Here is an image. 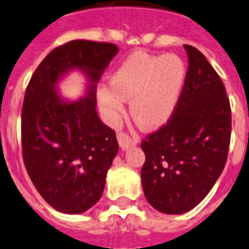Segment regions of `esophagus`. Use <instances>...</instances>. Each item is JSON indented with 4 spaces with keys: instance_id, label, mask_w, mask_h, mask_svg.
<instances>
[{
    "instance_id": "obj_1",
    "label": "esophagus",
    "mask_w": 249,
    "mask_h": 249,
    "mask_svg": "<svg viewBox=\"0 0 249 249\" xmlns=\"http://www.w3.org/2000/svg\"><path fill=\"white\" fill-rule=\"evenodd\" d=\"M118 142H119V145L123 150H126V149L131 148V146H135L137 145L138 140L135 138H131L129 137L127 134L125 133H119L118 134Z\"/></svg>"
}]
</instances>
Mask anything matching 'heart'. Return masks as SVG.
Segmentation results:
<instances>
[{
	"mask_svg": "<svg viewBox=\"0 0 249 249\" xmlns=\"http://www.w3.org/2000/svg\"><path fill=\"white\" fill-rule=\"evenodd\" d=\"M187 77V64L176 53L163 56L134 53L111 75L110 84L98 89V103L110 125H119L125 100L130 112L145 130H155L169 122Z\"/></svg>",
	"mask_w": 249,
	"mask_h": 249,
	"instance_id": "heart-1",
	"label": "heart"
}]
</instances>
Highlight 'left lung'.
<instances>
[{"label": "left lung", "mask_w": 249, "mask_h": 249, "mask_svg": "<svg viewBox=\"0 0 249 249\" xmlns=\"http://www.w3.org/2000/svg\"><path fill=\"white\" fill-rule=\"evenodd\" d=\"M187 77L165 125L142 142V184L151 207L181 214L199 204L223 172L232 116L223 81L199 50L184 45Z\"/></svg>", "instance_id": "left-lung-1"}]
</instances>
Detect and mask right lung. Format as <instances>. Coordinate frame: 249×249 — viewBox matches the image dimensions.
I'll list each match as a JSON object with an SVG mask.
<instances>
[{"label":"right lung","instance_id":"obj_1","mask_svg":"<svg viewBox=\"0 0 249 249\" xmlns=\"http://www.w3.org/2000/svg\"><path fill=\"white\" fill-rule=\"evenodd\" d=\"M116 45L73 40L45 57L30 80L21 114L22 158L41 196L56 211L79 214L103 196L119 150L115 131L100 122L95 84L118 53ZM71 68L87 73L88 95L64 102L55 84Z\"/></svg>","mask_w":249,"mask_h":249}]
</instances>
